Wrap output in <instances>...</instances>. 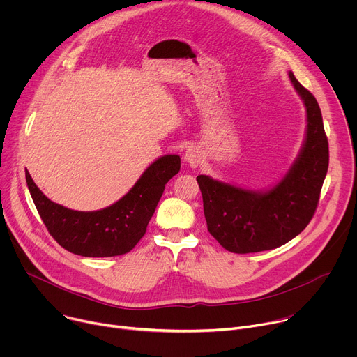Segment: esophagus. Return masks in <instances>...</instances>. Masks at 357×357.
<instances>
[{
  "label": "esophagus",
  "instance_id": "1",
  "mask_svg": "<svg viewBox=\"0 0 357 357\" xmlns=\"http://www.w3.org/2000/svg\"><path fill=\"white\" fill-rule=\"evenodd\" d=\"M183 160L192 167V168H196L199 164H200V160H202V154L199 148L196 146H188L185 154H183Z\"/></svg>",
  "mask_w": 357,
  "mask_h": 357
}]
</instances>
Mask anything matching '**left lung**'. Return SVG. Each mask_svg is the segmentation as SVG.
<instances>
[{
    "label": "left lung",
    "mask_w": 357,
    "mask_h": 357,
    "mask_svg": "<svg viewBox=\"0 0 357 357\" xmlns=\"http://www.w3.org/2000/svg\"><path fill=\"white\" fill-rule=\"evenodd\" d=\"M307 110V135L285 176L268 190H251L196 176L209 233L222 247L245 254L277 248L311 222L329 165V146L317 98L288 73Z\"/></svg>",
    "instance_id": "obj_1"
}]
</instances>
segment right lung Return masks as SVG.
Instances as JSON below:
<instances>
[{
	"label": "right lung",
	"mask_w": 357,
	"mask_h": 357,
	"mask_svg": "<svg viewBox=\"0 0 357 357\" xmlns=\"http://www.w3.org/2000/svg\"><path fill=\"white\" fill-rule=\"evenodd\" d=\"M179 169V155H164L144 171L120 200L94 212L58 205L42 193L28 171L25 176L40 219L65 250L83 257H114L131 251L145 234L167 182Z\"/></svg>",
	"instance_id": "right-lung-1"
}]
</instances>
